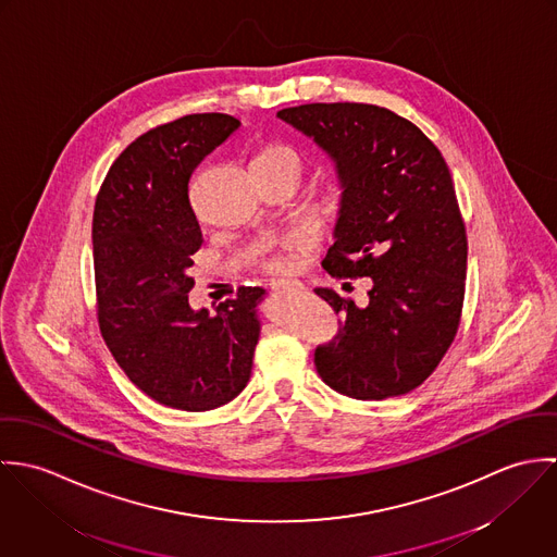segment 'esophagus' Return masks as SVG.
I'll list each match as a JSON object with an SVG mask.
<instances>
[{
  "label": "esophagus",
  "instance_id": "esophagus-1",
  "mask_svg": "<svg viewBox=\"0 0 557 557\" xmlns=\"http://www.w3.org/2000/svg\"><path fill=\"white\" fill-rule=\"evenodd\" d=\"M274 294H292V292H302L300 283H289V281H276L272 283Z\"/></svg>",
  "mask_w": 557,
  "mask_h": 557
}]
</instances>
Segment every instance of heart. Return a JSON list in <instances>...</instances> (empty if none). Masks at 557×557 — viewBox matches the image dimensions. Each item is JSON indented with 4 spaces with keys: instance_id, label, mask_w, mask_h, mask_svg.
<instances>
[{
    "instance_id": "1",
    "label": "heart",
    "mask_w": 557,
    "mask_h": 557,
    "mask_svg": "<svg viewBox=\"0 0 557 557\" xmlns=\"http://www.w3.org/2000/svg\"><path fill=\"white\" fill-rule=\"evenodd\" d=\"M263 162L289 164V166L298 169V173H300V169H302V157L298 154V150H294L292 146H283V144L265 148V150L255 159V164H263ZM336 203H338V197H336V195H332V199L327 201V208H330V210H334V208H336ZM270 268H272L274 272H281V270L285 268V263H283V261H270Z\"/></svg>"
}]
</instances>
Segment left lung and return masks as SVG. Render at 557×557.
Segmentation results:
<instances>
[{
  "label": "left lung",
  "instance_id": "left-lung-1",
  "mask_svg": "<svg viewBox=\"0 0 557 557\" xmlns=\"http://www.w3.org/2000/svg\"><path fill=\"white\" fill-rule=\"evenodd\" d=\"M334 162L343 188L332 276L371 278L356 307L318 287L343 319L336 341L315 349L319 377L360 400L418 388L455 341L468 268V238L448 164L426 135L391 109L313 102L276 113Z\"/></svg>",
  "mask_w": 557,
  "mask_h": 557
}]
</instances>
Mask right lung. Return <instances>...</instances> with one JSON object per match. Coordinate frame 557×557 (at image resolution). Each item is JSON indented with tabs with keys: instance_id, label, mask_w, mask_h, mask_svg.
Wrapping results in <instances>:
<instances>
[{
	"instance_id": "obj_1",
	"label": "right lung",
	"mask_w": 557,
	"mask_h": 557,
	"mask_svg": "<svg viewBox=\"0 0 557 557\" xmlns=\"http://www.w3.org/2000/svg\"><path fill=\"white\" fill-rule=\"evenodd\" d=\"M239 128L195 113L135 139L111 164L94 208L102 338L128 380L160 405L216 409L250 380L263 287H239L214 313L193 309L188 274L203 236L188 197L201 160Z\"/></svg>"
}]
</instances>
